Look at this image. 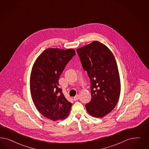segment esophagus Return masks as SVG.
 Listing matches in <instances>:
<instances>
[{
	"instance_id": "obj_1",
	"label": "esophagus",
	"mask_w": 149,
	"mask_h": 149,
	"mask_svg": "<svg viewBox=\"0 0 149 149\" xmlns=\"http://www.w3.org/2000/svg\"><path fill=\"white\" fill-rule=\"evenodd\" d=\"M79 96L78 95H76V96L74 97V101H77V100H79Z\"/></svg>"
}]
</instances>
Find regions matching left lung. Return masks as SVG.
<instances>
[{
  "label": "left lung",
  "instance_id": "8db88e82",
  "mask_svg": "<svg viewBox=\"0 0 149 149\" xmlns=\"http://www.w3.org/2000/svg\"><path fill=\"white\" fill-rule=\"evenodd\" d=\"M77 51L91 82L92 98L85 107L91 116L102 118L115 108L120 96L117 62L112 52L99 41H93Z\"/></svg>",
  "mask_w": 149,
  "mask_h": 149
}]
</instances>
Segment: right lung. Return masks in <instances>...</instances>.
<instances>
[{
  "label": "right lung",
  "instance_id": "obj_1",
  "mask_svg": "<svg viewBox=\"0 0 149 149\" xmlns=\"http://www.w3.org/2000/svg\"><path fill=\"white\" fill-rule=\"evenodd\" d=\"M75 54L74 49L47 48L37 57L31 70V97L39 112L53 121L69 116L72 103L59 88V79Z\"/></svg>",
  "mask_w": 149,
  "mask_h": 149
}]
</instances>
